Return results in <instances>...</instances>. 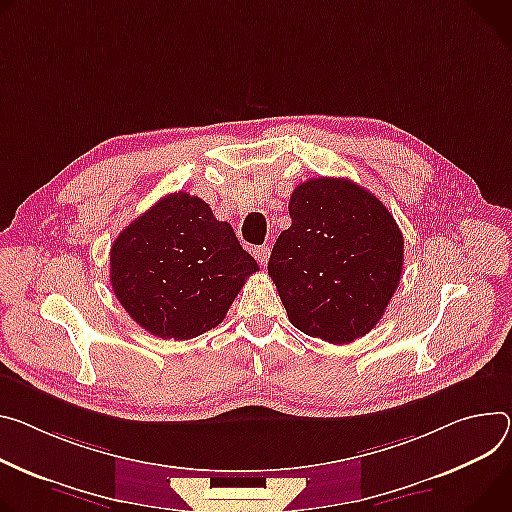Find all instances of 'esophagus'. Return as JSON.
Returning <instances> with one entry per match:
<instances>
[{"label": "esophagus", "instance_id": "esophagus-1", "mask_svg": "<svg viewBox=\"0 0 512 512\" xmlns=\"http://www.w3.org/2000/svg\"><path fill=\"white\" fill-rule=\"evenodd\" d=\"M269 255H271V249H269L267 245H261V247H255V249H253V257H255L263 267L267 265Z\"/></svg>", "mask_w": 512, "mask_h": 512}]
</instances>
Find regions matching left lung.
I'll use <instances>...</instances> for the list:
<instances>
[{"label": "left lung", "mask_w": 512, "mask_h": 512, "mask_svg": "<svg viewBox=\"0 0 512 512\" xmlns=\"http://www.w3.org/2000/svg\"><path fill=\"white\" fill-rule=\"evenodd\" d=\"M288 210L292 226L267 263L288 318L308 337L353 343L376 327L398 288L402 232L388 208L351 179H308Z\"/></svg>", "instance_id": "obj_1"}]
</instances>
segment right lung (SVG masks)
Instances as JSON below:
<instances>
[{"label": "right lung", "mask_w": 512, "mask_h": 512, "mask_svg": "<svg viewBox=\"0 0 512 512\" xmlns=\"http://www.w3.org/2000/svg\"><path fill=\"white\" fill-rule=\"evenodd\" d=\"M259 271L228 222L188 192L161 198L110 249L118 302L161 339H194L224 320L245 280Z\"/></svg>", "instance_id": "add662e5"}]
</instances>
